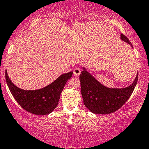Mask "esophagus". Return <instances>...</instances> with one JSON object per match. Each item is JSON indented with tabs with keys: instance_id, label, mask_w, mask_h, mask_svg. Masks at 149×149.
<instances>
[{
	"instance_id": "1",
	"label": "esophagus",
	"mask_w": 149,
	"mask_h": 149,
	"mask_svg": "<svg viewBox=\"0 0 149 149\" xmlns=\"http://www.w3.org/2000/svg\"><path fill=\"white\" fill-rule=\"evenodd\" d=\"M80 73H81V70L79 68H76L73 69V74H74L75 76H79V75L80 74Z\"/></svg>"
}]
</instances>
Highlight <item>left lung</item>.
Returning a JSON list of instances; mask_svg holds the SVG:
<instances>
[{"mask_svg": "<svg viewBox=\"0 0 149 149\" xmlns=\"http://www.w3.org/2000/svg\"><path fill=\"white\" fill-rule=\"evenodd\" d=\"M120 38L133 47L127 36L121 34ZM138 80V74L131 85L122 88H108L102 85L86 69L80 75L81 94L84 104L95 114H109L118 110L132 94Z\"/></svg>", "mask_w": 149, "mask_h": 149, "instance_id": "8db88e82", "label": "left lung"}]
</instances>
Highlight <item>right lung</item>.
I'll return each instance as SVG.
<instances>
[{"label": "right lung", "mask_w": 149, "mask_h": 149, "mask_svg": "<svg viewBox=\"0 0 149 149\" xmlns=\"http://www.w3.org/2000/svg\"><path fill=\"white\" fill-rule=\"evenodd\" d=\"M73 71L64 73L55 81L38 90H23L17 87L9 79L7 70L5 79L14 99L22 108L32 114L44 116L52 113L57 107L66 82L72 76Z\"/></svg>", "instance_id": "1"}]
</instances>
